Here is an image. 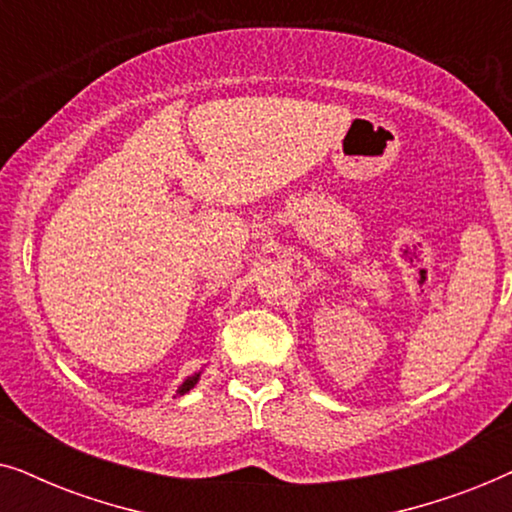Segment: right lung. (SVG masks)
I'll return each instance as SVG.
<instances>
[{
    "mask_svg": "<svg viewBox=\"0 0 512 512\" xmlns=\"http://www.w3.org/2000/svg\"><path fill=\"white\" fill-rule=\"evenodd\" d=\"M198 377L200 375H193V377H188V380L184 382V384H181V387H179V391H177V394H181V396H184L186 394V391H191L193 387H195V382H198Z\"/></svg>",
    "mask_w": 512,
    "mask_h": 512,
    "instance_id": "1",
    "label": "right lung"
}]
</instances>
